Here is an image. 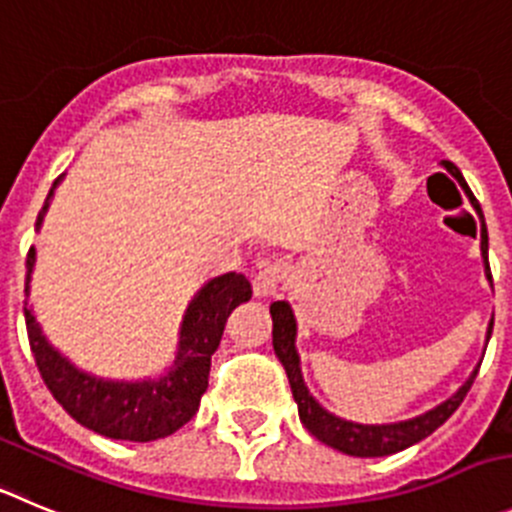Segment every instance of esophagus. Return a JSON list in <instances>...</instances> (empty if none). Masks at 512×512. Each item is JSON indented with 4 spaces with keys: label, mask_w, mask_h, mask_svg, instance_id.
I'll use <instances>...</instances> for the list:
<instances>
[{
    "label": "esophagus",
    "mask_w": 512,
    "mask_h": 512,
    "mask_svg": "<svg viewBox=\"0 0 512 512\" xmlns=\"http://www.w3.org/2000/svg\"><path fill=\"white\" fill-rule=\"evenodd\" d=\"M285 280H288L285 265H280V262H265L260 267V272L255 275V280H252V288H255L257 298H270V295H275L283 288Z\"/></svg>",
    "instance_id": "1"
}]
</instances>
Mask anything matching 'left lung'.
Wrapping results in <instances>:
<instances>
[{
  "instance_id": "obj_1",
  "label": "left lung",
  "mask_w": 512,
  "mask_h": 512,
  "mask_svg": "<svg viewBox=\"0 0 512 512\" xmlns=\"http://www.w3.org/2000/svg\"><path fill=\"white\" fill-rule=\"evenodd\" d=\"M452 174L457 176L462 186H465V179L457 169H452ZM467 197H470L472 207L475 212L482 217V209L477 204V199L472 197V191L467 189ZM482 260H485V275L487 280H493V272H490V262H487V227L482 222ZM270 315H272V348H275V356L280 358V364L285 366V374H288L290 389H293V399L298 404V414L300 422L305 424L310 434L315 439H321L323 444L333 447V450L343 452V455H353V457H384V455H394V452L407 450L412 444L422 442L424 437L434 432L437 427H442L447 419L455 414V409L460 407L462 399L470 391L472 381H475L477 369L472 371L470 379L455 391L447 401H442L439 407L429 409V412L419 414V417L407 419V422H394V424H356L348 422V419L336 417L328 409H323L318 401L310 396L308 386H305L303 374H300V356L295 351V336H298V326H295V315L293 308H290L285 300H278V303L270 305ZM490 333H493V321L487 326V341H490Z\"/></svg>"
}]
</instances>
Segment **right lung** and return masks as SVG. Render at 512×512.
Wrapping results in <instances>:
<instances>
[{
  "label": "right lung",
  "mask_w": 512,
  "mask_h": 512,
  "mask_svg": "<svg viewBox=\"0 0 512 512\" xmlns=\"http://www.w3.org/2000/svg\"><path fill=\"white\" fill-rule=\"evenodd\" d=\"M60 179L52 184L45 207L37 214V229L45 219L52 191ZM32 267H35V247L27 252V295H30ZM250 298L252 285L240 272H227L209 280L186 308L176 361L159 379L111 381L85 374L50 346V341L42 336L40 323L35 321V313L25 303L27 338L42 381L75 422L103 437L154 442L174 434L197 414L199 401L209 386L212 353L222 341L229 313Z\"/></svg>",
  "instance_id": "obj_1"
}]
</instances>
